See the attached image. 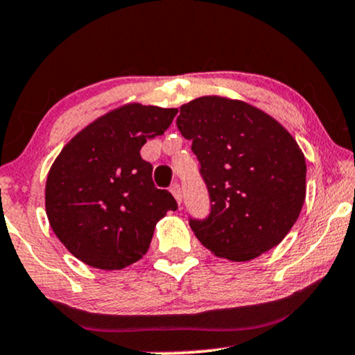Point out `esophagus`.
Instances as JSON below:
<instances>
[{
    "mask_svg": "<svg viewBox=\"0 0 355 355\" xmlns=\"http://www.w3.org/2000/svg\"><path fill=\"white\" fill-rule=\"evenodd\" d=\"M171 194L174 196V199H176V201L181 204V199H182V191H181V186L179 184H173L171 186Z\"/></svg>",
    "mask_w": 355,
    "mask_h": 355,
    "instance_id": "esophagus-1",
    "label": "esophagus"
}]
</instances>
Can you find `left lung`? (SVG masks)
I'll list each match as a JSON object with an SVG mask.
<instances>
[{"label":"left lung","mask_w":355,"mask_h":355,"mask_svg":"<svg viewBox=\"0 0 355 355\" xmlns=\"http://www.w3.org/2000/svg\"><path fill=\"white\" fill-rule=\"evenodd\" d=\"M176 124L209 191V216L189 220L204 248L236 262L276 248L306 201L297 141L268 112L223 96L182 104Z\"/></svg>","instance_id":"8db88e82"}]
</instances>
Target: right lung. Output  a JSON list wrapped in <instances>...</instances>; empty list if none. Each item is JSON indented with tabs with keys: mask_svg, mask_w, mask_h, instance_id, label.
I'll use <instances>...</instances> for the list:
<instances>
[{
	"mask_svg": "<svg viewBox=\"0 0 355 355\" xmlns=\"http://www.w3.org/2000/svg\"><path fill=\"white\" fill-rule=\"evenodd\" d=\"M178 110L129 103L78 132L46 179V214L64 248L91 268L118 270L148 252L154 227L178 202L153 182L141 157Z\"/></svg>",
	"mask_w": 355,
	"mask_h": 355,
	"instance_id": "add662e5",
	"label": "right lung"
}]
</instances>
